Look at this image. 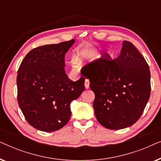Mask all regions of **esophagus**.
<instances>
[{
    "label": "esophagus",
    "instance_id": "34e87169",
    "mask_svg": "<svg viewBox=\"0 0 161 161\" xmlns=\"http://www.w3.org/2000/svg\"><path fill=\"white\" fill-rule=\"evenodd\" d=\"M85 87H86V89H89V79H86V80H85Z\"/></svg>",
    "mask_w": 161,
    "mask_h": 161
}]
</instances>
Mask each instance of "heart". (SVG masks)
<instances>
[{
  "instance_id": "b5f03b06",
  "label": "heart",
  "mask_w": 161,
  "mask_h": 161,
  "mask_svg": "<svg viewBox=\"0 0 161 161\" xmlns=\"http://www.w3.org/2000/svg\"><path fill=\"white\" fill-rule=\"evenodd\" d=\"M80 55H78V56H77L75 57V61L76 62H78V61H80Z\"/></svg>"
}]
</instances>
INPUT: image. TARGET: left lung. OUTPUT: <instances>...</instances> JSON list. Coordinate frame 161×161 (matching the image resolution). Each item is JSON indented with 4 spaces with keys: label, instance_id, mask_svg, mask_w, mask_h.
Segmentation results:
<instances>
[{
    "label": "left lung",
    "instance_id": "1",
    "mask_svg": "<svg viewBox=\"0 0 161 161\" xmlns=\"http://www.w3.org/2000/svg\"><path fill=\"white\" fill-rule=\"evenodd\" d=\"M80 72L89 79L94 113L103 126L120 130L139 119L150 97V71L133 44L125 40L117 58L105 53Z\"/></svg>",
    "mask_w": 161,
    "mask_h": 161
}]
</instances>
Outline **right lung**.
<instances>
[{
  "instance_id": "1",
  "label": "right lung",
  "mask_w": 161,
  "mask_h": 161,
  "mask_svg": "<svg viewBox=\"0 0 161 161\" xmlns=\"http://www.w3.org/2000/svg\"><path fill=\"white\" fill-rule=\"evenodd\" d=\"M75 39L34 48L17 71V101L26 121L45 132L61 129L71 116L70 103L84 91L85 78L72 81L64 56Z\"/></svg>"
}]
</instances>
